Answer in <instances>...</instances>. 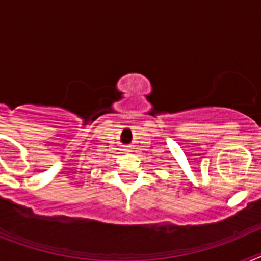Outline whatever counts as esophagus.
I'll return each instance as SVG.
<instances>
[{
	"label": "esophagus",
	"mask_w": 261,
	"mask_h": 261,
	"mask_svg": "<svg viewBox=\"0 0 261 261\" xmlns=\"http://www.w3.org/2000/svg\"><path fill=\"white\" fill-rule=\"evenodd\" d=\"M126 151H129V150H126Z\"/></svg>",
	"instance_id": "obj_1"
}]
</instances>
